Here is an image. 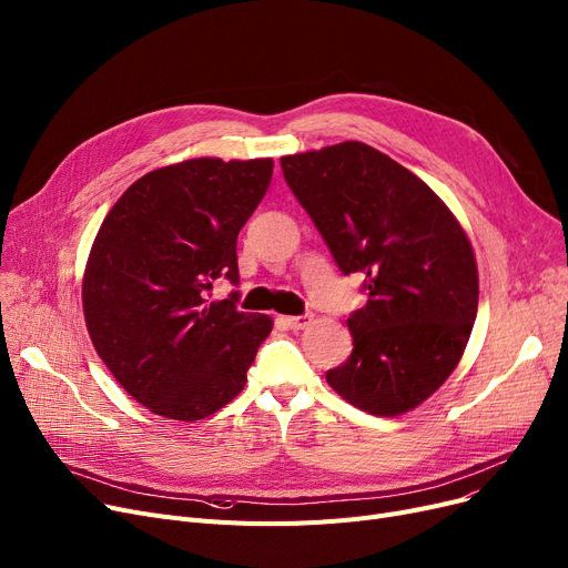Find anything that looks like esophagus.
<instances>
[{
    "label": "esophagus",
    "instance_id": "esophagus-1",
    "mask_svg": "<svg viewBox=\"0 0 568 568\" xmlns=\"http://www.w3.org/2000/svg\"><path fill=\"white\" fill-rule=\"evenodd\" d=\"M278 323L285 325L287 329H306L313 323V315H281Z\"/></svg>",
    "mask_w": 568,
    "mask_h": 568
}]
</instances>
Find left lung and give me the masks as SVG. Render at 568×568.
<instances>
[{"mask_svg":"<svg viewBox=\"0 0 568 568\" xmlns=\"http://www.w3.org/2000/svg\"><path fill=\"white\" fill-rule=\"evenodd\" d=\"M287 185L366 306L348 317L355 348L327 372L355 408L394 417L427 402L457 368L478 311L474 245L413 171L362 141L283 155Z\"/></svg>","mask_w":568,"mask_h":568,"instance_id":"obj_1","label":"left lung"}]
</instances>
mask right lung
<instances>
[{"label": "right lung", "mask_w": 568, "mask_h": 568, "mask_svg": "<svg viewBox=\"0 0 568 568\" xmlns=\"http://www.w3.org/2000/svg\"><path fill=\"white\" fill-rule=\"evenodd\" d=\"M271 176V158L160 166L122 192L92 241L88 334L122 389L155 415L204 420L248 381L274 320L209 292L217 278L239 283L236 236Z\"/></svg>", "instance_id": "obj_1"}]
</instances>
